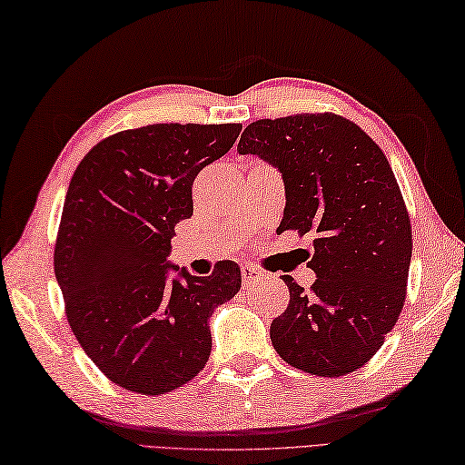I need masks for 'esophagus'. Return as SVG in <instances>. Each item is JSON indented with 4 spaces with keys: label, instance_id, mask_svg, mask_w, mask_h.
Listing matches in <instances>:
<instances>
[{
    "label": "esophagus",
    "instance_id": "obj_1",
    "mask_svg": "<svg viewBox=\"0 0 465 465\" xmlns=\"http://www.w3.org/2000/svg\"><path fill=\"white\" fill-rule=\"evenodd\" d=\"M241 274H242V285H244V289L254 287V285H257V282H261V279H262V274H261L257 269H252L251 264H242V267H241Z\"/></svg>",
    "mask_w": 465,
    "mask_h": 465
}]
</instances>
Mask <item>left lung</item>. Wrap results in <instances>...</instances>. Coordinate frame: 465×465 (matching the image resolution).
<instances>
[{"mask_svg": "<svg viewBox=\"0 0 465 465\" xmlns=\"http://www.w3.org/2000/svg\"><path fill=\"white\" fill-rule=\"evenodd\" d=\"M239 154L259 156L285 183L281 231L312 234L317 274L305 291L289 274V307L271 323L292 367L339 377L363 367L400 317L411 224L393 170L375 142L337 114H297L244 128Z\"/></svg>", "mask_w": 465, "mask_h": 465, "instance_id": "obj_1", "label": "left lung"}]
</instances>
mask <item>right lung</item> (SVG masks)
Here are the masks:
<instances>
[{
  "instance_id": "add662e5",
  "label": "right lung",
  "mask_w": 465,
  "mask_h": 465,
  "mask_svg": "<svg viewBox=\"0 0 465 465\" xmlns=\"http://www.w3.org/2000/svg\"><path fill=\"white\" fill-rule=\"evenodd\" d=\"M241 128L124 130L94 146L72 176L55 281L78 343L128 391L163 395L201 373L213 349L208 321L241 289L232 261L211 277L168 261L174 226L193 216L196 174L229 153Z\"/></svg>"
}]
</instances>
